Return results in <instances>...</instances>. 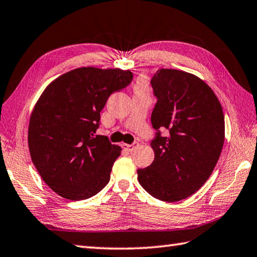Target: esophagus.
<instances>
[{
	"label": "esophagus",
	"instance_id": "1",
	"mask_svg": "<svg viewBox=\"0 0 257 257\" xmlns=\"http://www.w3.org/2000/svg\"><path fill=\"white\" fill-rule=\"evenodd\" d=\"M138 146H139V143H138V142H134L133 144H125V143L122 144V148H123L125 151H127V152H133L136 148H138Z\"/></svg>",
	"mask_w": 257,
	"mask_h": 257
}]
</instances>
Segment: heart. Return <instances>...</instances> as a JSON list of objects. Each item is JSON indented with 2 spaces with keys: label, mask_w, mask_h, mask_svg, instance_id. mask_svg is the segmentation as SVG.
<instances>
[{
  "label": "heart",
  "mask_w": 257,
  "mask_h": 257,
  "mask_svg": "<svg viewBox=\"0 0 257 257\" xmlns=\"http://www.w3.org/2000/svg\"><path fill=\"white\" fill-rule=\"evenodd\" d=\"M135 90L146 91V83H145V80H143V78H139L138 82H136V84H135Z\"/></svg>",
  "instance_id": "b5f03b06"
}]
</instances>
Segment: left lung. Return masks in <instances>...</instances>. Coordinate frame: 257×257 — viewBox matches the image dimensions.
<instances>
[{
  "label": "left lung",
  "instance_id": "8db88e82",
  "mask_svg": "<svg viewBox=\"0 0 257 257\" xmlns=\"http://www.w3.org/2000/svg\"><path fill=\"white\" fill-rule=\"evenodd\" d=\"M151 85L158 99L151 115L155 158L138 170V180L158 200L179 202L200 190L217 163L225 135L223 109L212 88L190 73L161 69ZM164 128L167 136L160 133Z\"/></svg>",
  "mask_w": 257,
  "mask_h": 257
}]
</instances>
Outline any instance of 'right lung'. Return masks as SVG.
Returning <instances> with one entry per match:
<instances>
[{
	"label": "right lung",
	"mask_w": 257,
	"mask_h": 257,
	"mask_svg": "<svg viewBox=\"0 0 257 257\" xmlns=\"http://www.w3.org/2000/svg\"><path fill=\"white\" fill-rule=\"evenodd\" d=\"M132 80L131 71L81 67L42 93L30 118L29 149L39 174L56 194L86 200L109 182L122 149L95 133L108 96Z\"/></svg>",
	"instance_id": "obj_1"
}]
</instances>
